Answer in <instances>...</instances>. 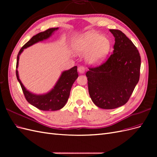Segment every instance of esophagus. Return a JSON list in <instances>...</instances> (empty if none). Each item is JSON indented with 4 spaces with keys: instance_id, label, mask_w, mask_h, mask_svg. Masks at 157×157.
<instances>
[{
    "instance_id": "34e87169",
    "label": "esophagus",
    "mask_w": 157,
    "mask_h": 157,
    "mask_svg": "<svg viewBox=\"0 0 157 157\" xmlns=\"http://www.w3.org/2000/svg\"><path fill=\"white\" fill-rule=\"evenodd\" d=\"M78 72H79L80 73L83 74V73H84V72H85V68L83 67V66H80V67H78Z\"/></svg>"
}]
</instances>
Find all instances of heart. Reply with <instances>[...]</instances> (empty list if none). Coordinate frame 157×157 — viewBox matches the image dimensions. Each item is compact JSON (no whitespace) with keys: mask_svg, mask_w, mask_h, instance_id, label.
<instances>
[{"mask_svg":"<svg viewBox=\"0 0 157 157\" xmlns=\"http://www.w3.org/2000/svg\"><path fill=\"white\" fill-rule=\"evenodd\" d=\"M72 47L80 54H87L90 63L97 64L105 59L111 48V42L106 36L96 32H86L73 40Z\"/></svg>","mask_w":157,"mask_h":157,"instance_id":"heart-1","label":"heart"}]
</instances>
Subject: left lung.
Listing matches in <instances>:
<instances>
[{"mask_svg":"<svg viewBox=\"0 0 157 157\" xmlns=\"http://www.w3.org/2000/svg\"><path fill=\"white\" fill-rule=\"evenodd\" d=\"M115 37L113 54L102 65L89 68L86 75L90 96L99 108L124 105L140 79L141 58L135 45L120 30L109 29Z\"/></svg>","mask_w":157,"mask_h":157,"instance_id":"8db88e82","label":"left lung"}]
</instances>
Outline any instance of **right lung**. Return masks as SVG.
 Listing matches in <instances>:
<instances>
[{
  "label": "right lung",
  "instance_id": "1",
  "mask_svg": "<svg viewBox=\"0 0 157 157\" xmlns=\"http://www.w3.org/2000/svg\"><path fill=\"white\" fill-rule=\"evenodd\" d=\"M58 29V27L50 28L44 32L39 33L33 36L20 49L17 56L16 77L18 82L21 85L25 99L32 105L42 111H57L65 106L69 99L71 87L78 77L77 67L75 66L71 69L62 72L54 88L48 92L44 94H35L27 90L19 78L17 71L19 59L23 50L40 41L48 39L54 31Z\"/></svg>",
  "mask_w": 157,
  "mask_h": 157
}]
</instances>
